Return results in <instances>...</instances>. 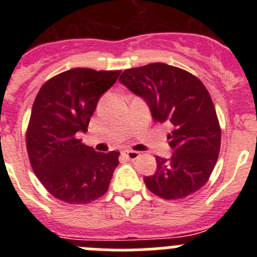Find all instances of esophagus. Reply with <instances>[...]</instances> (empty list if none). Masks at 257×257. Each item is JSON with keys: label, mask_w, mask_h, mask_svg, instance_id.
<instances>
[{"label": "esophagus", "mask_w": 257, "mask_h": 257, "mask_svg": "<svg viewBox=\"0 0 257 257\" xmlns=\"http://www.w3.org/2000/svg\"><path fill=\"white\" fill-rule=\"evenodd\" d=\"M123 154H124V157L128 158L129 160L138 159L139 155H141V154H139V152H136V150H124Z\"/></svg>", "instance_id": "obj_1"}]
</instances>
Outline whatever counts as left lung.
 I'll use <instances>...</instances> for the list:
<instances>
[{
	"mask_svg": "<svg viewBox=\"0 0 257 257\" xmlns=\"http://www.w3.org/2000/svg\"><path fill=\"white\" fill-rule=\"evenodd\" d=\"M119 82L139 95L153 119L172 128L173 154L157 157L147 188L165 200L186 198L205 185L220 152L221 129L208 89L189 72L165 63L125 69Z\"/></svg>",
	"mask_w": 257,
	"mask_h": 257,
	"instance_id": "left-lung-1",
	"label": "left lung"
}]
</instances>
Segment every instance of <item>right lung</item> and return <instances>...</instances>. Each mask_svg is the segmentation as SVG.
I'll use <instances>...</instances> for the list:
<instances>
[{
    "instance_id": "1",
    "label": "right lung",
    "mask_w": 257,
    "mask_h": 257,
    "mask_svg": "<svg viewBox=\"0 0 257 257\" xmlns=\"http://www.w3.org/2000/svg\"><path fill=\"white\" fill-rule=\"evenodd\" d=\"M120 71L73 68L57 74L37 93L26 133L31 165L49 194L68 204H87L107 193L118 152L83 144L98 100Z\"/></svg>"
}]
</instances>
